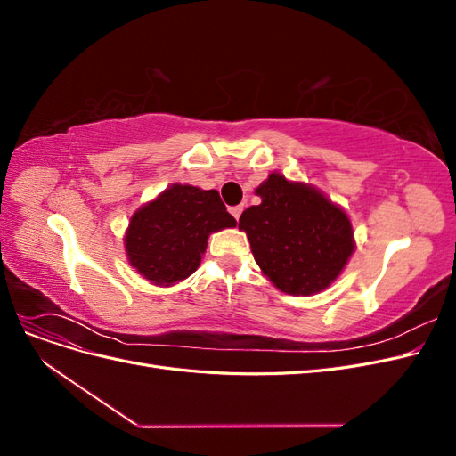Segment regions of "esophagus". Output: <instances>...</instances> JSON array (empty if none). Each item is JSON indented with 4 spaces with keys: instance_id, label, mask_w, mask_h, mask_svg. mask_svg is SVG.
<instances>
[{
    "instance_id": "1",
    "label": "esophagus",
    "mask_w": 456,
    "mask_h": 456,
    "mask_svg": "<svg viewBox=\"0 0 456 456\" xmlns=\"http://www.w3.org/2000/svg\"><path fill=\"white\" fill-rule=\"evenodd\" d=\"M230 213H232V216L236 218V220H240V216H241V213H243V207L241 205H236V207H230Z\"/></svg>"
}]
</instances>
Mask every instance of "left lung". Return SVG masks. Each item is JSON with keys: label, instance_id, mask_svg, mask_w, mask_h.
<instances>
[{"label": "left lung", "instance_id": "8db88e82", "mask_svg": "<svg viewBox=\"0 0 456 456\" xmlns=\"http://www.w3.org/2000/svg\"><path fill=\"white\" fill-rule=\"evenodd\" d=\"M262 198L240 216L251 251L270 281L289 295H312L338 278L354 253L350 218L315 188L272 173Z\"/></svg>", "mask_w": 456, "mask_h": 456}]
</instances>
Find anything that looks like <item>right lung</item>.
Instances as JSON below:
<instances>
[{"label": "right lung", "instance_id": "add662e5", "mask_svg": "<svg viewBox=\"0 0 456 456\" xmlns=\"http://www.w3.org/2000/svg\"><path fill=\"white\" fill-rule=\"evenodd\" d=\"M236 226L216 190L173 184L131 218L126 249L133 268L156 285L194 273L209 233Z\"/></svg>", "mask_w": 456, "mask_h": 456}]
</instances>
